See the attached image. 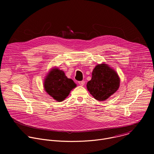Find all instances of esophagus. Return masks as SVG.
Returning a JSON list of instances; mask_svg holds the SVG:
<instances>
[{"label":"esophagus","mask_w":154,"mask_h":154,"mask_svg":"<svg viewBox=\"0 0 154 154\" xmlns=\"http://www.w3.org/2000/svg\"><path fill=\"white\" fill-rule=\"evenodd\" d=\"M85 82L84 80H82V81H80L79 82V84L80 85V86H83L85 85Z\"/></svg>","instance_id":"obj_1"}]
</instances>
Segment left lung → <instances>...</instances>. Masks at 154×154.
Returning <instances> with one entry per match:
<instances>
[{
	"mask_svg": "<svg viewBox=\"0 0 154 154\" xmlns=\"http://www.w3.org/2000/svg\"><path fill=\"white\" fill-rule=\"evenodd\" d=\"M120 80L117 73L106 64H98L87 83V89L97 100H105L119 88Z\"/></svg>",
	"mask_w": 154,
	"mask_h": 154,
	"instance_id": "obj_1",
	"label": "left lung"
}]
</instances>
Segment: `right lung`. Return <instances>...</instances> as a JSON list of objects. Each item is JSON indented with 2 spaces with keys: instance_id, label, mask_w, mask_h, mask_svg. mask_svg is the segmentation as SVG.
Returning a JSON list of instances; mask_svg holds the SVG:
<instances>
[{
  "instance_id": "1",
  "label": "right lung",
  "mask_w": 154,
  "mask_h": 154,
  "mask_svg": "<svg viewBox=\"0 0 154 154\" xmlns=\"http://www.w3.org/2000/svg\"><path fill=\"white\" fill-rule=\"evenodd\" d=\"M45 88L46 92L58 102L63 101L68 96L76 85L74 81L65 75L63 71L54 69L45 79Z\"/></svg>"
}]
</instances>
